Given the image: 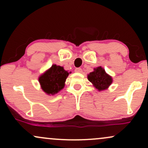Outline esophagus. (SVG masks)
Instances as JSON below:
<instances>
[{"label": "esophagus", "instance_id": "34e87169", "mask_svg": "<svg viewBox=\"0 0 148 148\" xmlns=\"http://www.w3.org/2000/svg\"><path fill=\"white\" fill-rule=\"evenodd\" d=\"M75 72L81 73V72H82V69H81V68H76L75 69Z\"/></svg>", "mask_w": 148, "mask_h": 148}]
</instances>
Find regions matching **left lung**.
Listing matches in <instances>:
<instances>
[{
    "instance_id": "1",
    "label": "left lung",
    "mask_w": 148,
    "mask_h": 148,
    "mask_svg": "<svg viewBox=\"0 0 148 148\" xmlns=\"http://www.w3.org/2000/svg\"><path fill=\"white\" fill-rule=\"evenodd\" d=\"M88 79L98 91L107 90L113 83L112 76L107 74L101 66L95 68L93 72L88 74Z\"/></svg>"
}]
</instances>
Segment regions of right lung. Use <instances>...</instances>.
<instances>
[{"label":"right lung","instance_id":"right-lung-1","mask_svg":"<svg viewBox=\"0 0 148 148\" xmlns=\"http://www.w3.org/2000/svg\"><path fill=\"white\" fill-rule=\"evenodd\" d=\"M70 72L63 67L53 64L50 68L39 76V83L42 90L48 95H54L62 90Z\"/></svg>","mask_w":148,"mask_h":148}]
</instances>
